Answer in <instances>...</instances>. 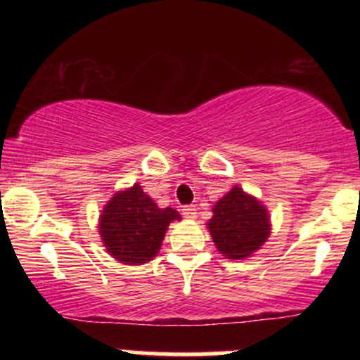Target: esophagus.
<instances>
[{
    "label": "esophagus",
    "mask_w": 360,
    "mask_h": 360,
    "mask_svg": "<svg viewBox=\"0 0 360 360\" xmlns=\"http://www.w3.org/2000/svg\"><path fill=\"white\" fill-rule=\"evenodd\" d=\"M184 214V218H188V220H194L196 218V208H194L193 205H188V206H183V210H181Z\"/></svg>",
    "instance_id": "1"
}]
</instances>
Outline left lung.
Segmentation results:
<instances>
[{
  "mask_svg": "<svg viewBox=\"0 0 360 360\" xmlns=\"http://www.w3.org/2000/svg\"><path fill=\"white\" fill-rule=\"evenodd\" d=\"M208 230L217 249L226 259H247L259 250L271 233L266 206L235 186L213 206Z\"/></svg>",
  "mask_w": 360,
  "mask_h": 360,
  "instance_id": "left-lung-1",
  "label": "left lung"
}]
</instances>
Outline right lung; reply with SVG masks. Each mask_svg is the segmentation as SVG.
Here are the masks:
<instances>
[{"instance_id": "obj_1", "label": "right lung", "mask_w": 360, "mask_h": 360, "mask_svg": "<svg viewBox=\"0 0 360 360\" xmlns=\"http://www.w3.org/2000/svg\"><path fill=\"white\" fill-rule=\"evenodd\" d=\"M181 220L172 208H159L140 184L118 191L100 214V235L113 259L130 266L152 260L162 245L169 223Z\"/></svg>"}]
</instances>
